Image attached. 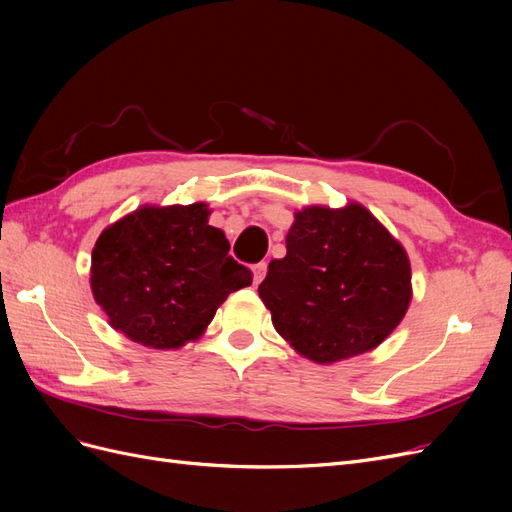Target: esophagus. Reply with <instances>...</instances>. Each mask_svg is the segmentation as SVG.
Returning <instances> with one entry per match:
<instances>
[{"label": "esophagus", "instance_id": "obj_1", "mask_svg": "<svg viewBox=\"0 0 512 512\" xmlns=\"http://www.w3.org/2000/svg\"><path fill=\"white\" fill-rule=\"evenodd\" d=\"M252 273H254V284H260L267 275V262H258V265H254Z\"/></svg>", "mask_w": 512, "mask_h": 512}]
</instances>
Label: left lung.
I'll list each match as a JSON object with an SVG mask.
<instances>
[{
	"label": "left lung",
	"mask_w": 512,
	"mask_h": 512,
	"mask_svg": "<svg viewBox=\"0 0 512 512\" xmlns=\"http://www.w3.org/2000/svg\"><path fill=\"white\" fill-rule=\"evenodd\" d=\"M275 331L305 359L331 365L378 348L412 301L408 252L361 203L294 213L286 256L258 286Z\"/></svg>",
	"instance_id": "8db88e82"
}]
</instances>
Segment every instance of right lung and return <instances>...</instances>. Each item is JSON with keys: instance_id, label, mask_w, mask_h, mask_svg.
Returning <instances> with one entry per match:
<instances>
[{"instance_id": "right-lung-1", "label": "right lung", "mask_w": 512, "mask_h": 512, "mask_svg": "<svg viewBox=\"0 0 512 512\" xmlns=\"http://www.w3.org/2000/svg\"><path fill=\"white\" fill-rule=\"evenodd\" d=\"M207 203L143 205L106 226L91 252V292L111 327L153 350L196 342L252 273L228 256Z\"/></svg>"}]
</instances>
